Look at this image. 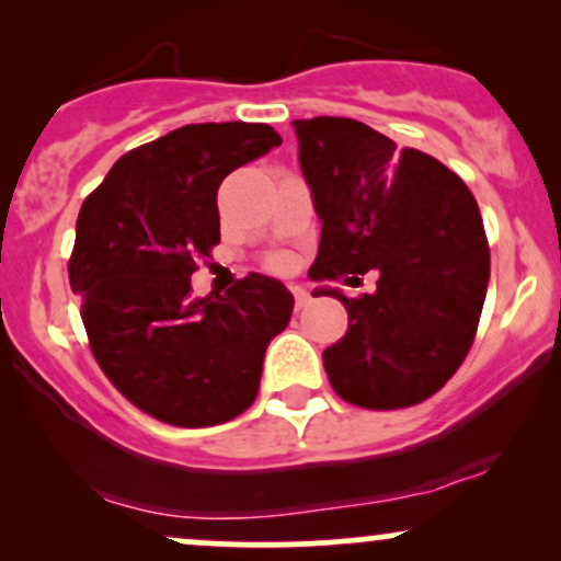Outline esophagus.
Wrapping results in <instances>:
<instances>
[{
	"instance_id": "34e87169",
	"label": "esophagus",
	"mask_w": 561,
	"mask_h": 561,
	"mask_svg": "<svg viewBox=\"0 0 561 561\" xmlns=\"http://www.w3.org/2000/svg\"><path fill=\"white\" fill-rule=\"evenodd\" d=\"M293 295H295V308H298V311L311 302V293H308L306 287H293Z\"/></svg>"
}]
</instances>
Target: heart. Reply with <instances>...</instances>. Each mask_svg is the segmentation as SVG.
<instances>
[{
  "label": "heart",
  "mask_w": 561,
  "mask_h": 561,
  "mask_svg": "<svg viewBox=\"0 0 561 561\" xmlns=\"http://www.w3.org/2000/svg\"><path fill=\"white\" fill-rule=\"evenodd\" d=\"M282 263H285V261H276V266H282Z\"/></svg>",
  "instance_id": "b5f03b06"
}]
</instances>
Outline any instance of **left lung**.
I'll list each match as a JSON object with an SVG mask.
<instances>
[{
    "mask_svg": "<svg viewBox=\"0 0 561 561\" xmlns=\"http://www.w3.org/2000/svg\"><path fill=\"white\" fill-rule=\"evenodd\" d=\"M293 126L321 218L308 276L379 272L375 295L319 289L347 311L345 337L324 351L327 377L362 409L427 401L465 362L480 324L491 250L478 203L440 160L398 150L362 121L321 115Z\"/></svg>",
    "mask_w": 561,
    "mask_h": 561,
    "instance_id": "left-lung-1",
    "label": "left lung"
}]
</instances>
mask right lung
<instances>
[{
	"label": "right lung",
	"mask_w": 561,
	"mask_h": 561,
	"mask_svg": "<svg viewBox=\"0 0 561 561\" xmlns=\"http://www.w3.org/2000/svg\"><path fill=\"white\" fill-rule=\"evenodd\" d=\"M279 145L266 124L182 126L115 160L81 205L68 276L92 356L121 396L173 427L240 416L293 317L272 276L248 274L216 298L190 285L221 242L218 186Z\"/></svg>",
	"instance_id": "obj_1"
}]
</instances>
